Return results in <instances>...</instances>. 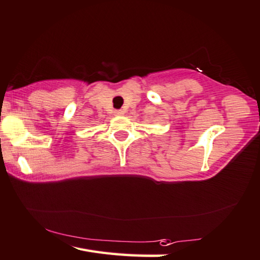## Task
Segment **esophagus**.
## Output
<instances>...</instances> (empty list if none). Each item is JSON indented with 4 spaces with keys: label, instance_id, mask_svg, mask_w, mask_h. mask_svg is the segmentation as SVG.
Masks as SVG:
<instances>
[{
    "label": "esophagus",
    "instance_id": "1",
    "mask_svg": "<svg viewBox=\"0 0 260 260\" xmlns=\"http://www.w3.org/2000/svg\"><path fill=\"white\" fill-rule=\"evenodd\" d=\"M115 115L116 116H122V115H124V111H122V110H115Z\"/></svg>",
    "mask_w": 260,
    "mask_h": 260
}]
</instances>
